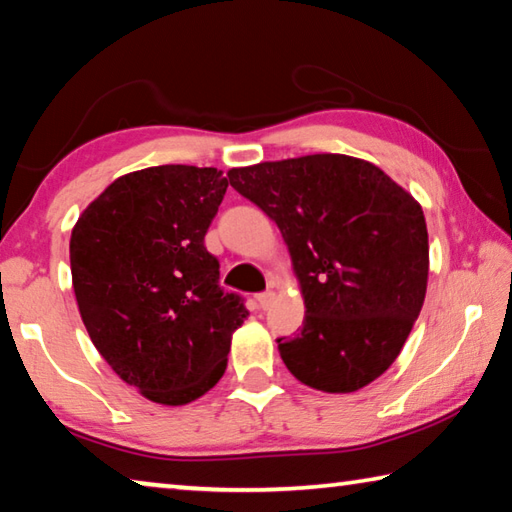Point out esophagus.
Listing matches in <instances>:
<instances>
[{
	"mask_svg": "<svg viewBox=\"0 0 512 512\" xmlns=\"http://www.w3.org/2000/svg\"><path fill=\"white\" fill-rule=\"evenodd\" d=\"M273 298H275V293L273 291H264V293H257V305L262 307V309H268L271 307V302H273Z\"/></svg>",
	"mask_w": 512,
	"mask_h": 512,
	"instance_id": "34e87169",
	"label": "esophagus"
}]
</instances>
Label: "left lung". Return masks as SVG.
<instances>
[{
	"instance_id": "1",
	"label": "left lung",
	"mask_w": 512,
	"mask_h": 512,
	"mask_svg": "<svg viewBox=\"0 0 512 512\" xmlns=\"http://www.w3.org/2000/svg\"><path fill=\"white\" fill-rule=\"evenodd\" d=\"M277 223L305 320L277 339L284 366L323 393H354L391 368L420 316L429 237L420 203L372 162L316 153L228 171Z\"/></svg>"
}]
</instances>
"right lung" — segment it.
I'll use <instances>...</instances> for the list:
<instances>
[{
    "mask_svg": "<svg viewBox=\"0 0 512 512\" xmlns=\"http://www.w3.org/2000/svg\"><path fill=\"white\" fill-rule=\"evenodd\" d=\"M214 167L126 173L85 207L69 239L83 325L146 400L183 406L223 377L248 309L219 287L205 232L228 180Z\"/></svg>",
    "mask_w": 512,
    "mask_h": 512,
    "instance_id": "add662e5",
    "label": "right lung"
}]
</instances>
